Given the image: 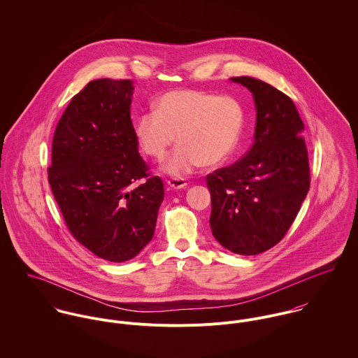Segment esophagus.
Returning a JSON list of instances; mask_svg holds the SVG:
<instances>
[{
	"label": "esophagus",
	"instance_id": "1",
	"mask_svg": "<svg viewBox=\"0 0 358 358\" xmlns=\"http://www.w3.org/2000/svg\"><path fill=\"white\" fill-rule=\"evenodd\" d=\"M168 186L171 189H175V190H179V189H185L187 186V180L185 178H171L168 180Z\"/></svg>",
	"mask_w": 358,
	"mask_h": 358
}]
</instances>
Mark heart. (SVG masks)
<instances>
[{
  "instance_id": "obj_1",
  "label": "heart",
  "mask_w": 358,
  "mask_h": 358,
  "mask_svg": "<svg viewBox=\"0 0 358 358\" xmlns=\"http://www.w3.org/2000/svg\"><path fill=\"white\" fill-rule=\"evenodd\" d=\"M245 125V108L236 96L199 90L164 94L154 110L139 114L134 132L142 152L161 161L176 141L180 143L162 169L173 176L203 164L216 166L236 152Z\"/></svg>"
}]
</instances>
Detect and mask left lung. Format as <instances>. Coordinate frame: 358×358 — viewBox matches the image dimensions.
Here are the masks:
<instances>
[{
    "label": "left lung",
    "mask_w": 358,
    "mask_h": 358,
    "mask_svg": "<svg viewBox=\"0 0 358 358\" xmlns=\"http://www.w3.org/2000/svg\"><path fill=\"white\" fill-rule=\"evenodd\" d=\"M255 99V143L234 164L206 175L213 237L238 255L278 244L310 189L303 121L289 96L252 77H234Z\"/></svg>",
    "instance_id": "left-lung-1"
}]
</instances>
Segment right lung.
<instances>
[{"label":"right lung","mask_w":358,"mask_h":358,"mask_svg":"<svg viewBox=\"0 0 358 358\" xmlns=\"http://www.w3.org/2000/svg\"><path fill=\"white\" fill-rule=\"evenodd\" d=\"M131 80H94L73 96L52 139L48 182L71 236L108 262L153 238L161 178L141 157L131 121ZM138 185H136V183Z\"/></svg>","instance_id":"1"}]
</instances>
